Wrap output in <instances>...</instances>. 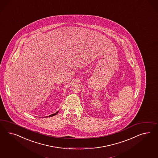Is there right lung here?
Returning a JSON list of instances; mask_svg holds the SVG:
<instances>
[{
  "instance_id": "obj_1",
  "label": "right lung",
  "mask_w": 158,
  "mask_h": 158,
  "mask_svg": "<svg viewBox=\"0 0 158 158\" xmlns=\"http://www.w3.org/2000/svg\"><path fill=\"white\" fill-rule=\"evenodd\" d=\"M58 112L59 111H57L56 113H54V114H51V115H49V117H52V116H54V115H55L56 114H57V113H58Z\"/></svg>"
}]
</instances>
